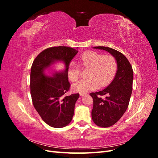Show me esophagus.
Listing matches in <instances>:
<instances>
[{
	"instance_id": "esophagus-1",
	"label": "esophagus",
	"mask_w": 158,
	"mask_h": 158,
	"mask_svg": "<svg viewBox=\"0 0 158 158\" xmlns=\"http://www.w3.org/2000/svg\"><path fill=\"white\" fill-rule=\"evenodd\" d=\"M80 96H82V97H83V96H84V95H85L84 94H80Z\"/></svg>"
}]
</instances>
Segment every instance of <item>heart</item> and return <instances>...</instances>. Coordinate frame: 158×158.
Instances as JSON below:
<instances>
[{
	"instance_id": "heart-1",
	"label": "heart",
	"mask_w": 158,
	"mask_h": 158,
	"mask_svg": "<svg viewBox=\"0 0 158 158\" xmlns=\"http://www.w3.org/2000/svg\"><path fill=\"white\" fill-rule=\"evenodd\" d=\"M80 63L84 68H89L88 79L82 80L73 85V89L80 94L96 89L99 85L106 86L111 82L116 74L117 64L111 55H103L95 51H86L80 56ZM68 76L72 82L77 81L80 76L79 65L71 62L68 67Z\"/></svg>"
}]
</instances>
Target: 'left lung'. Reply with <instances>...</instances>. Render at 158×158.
I'll list each match as a JSON object with an SVG mask.
<instances>
[{
    "label": "left lung",
    "instance_id": "left-lung-1",
    "mask_svg": "<svg viewBox=\"0 0 158 158\" xmlns=\"http://www.w3.org/2000/svg\"><path fill=\"white\" fill-rule=\"evenodd\" d=\"M94 49L106 51L117 61V70L112 82L104 89L91 93L94 99L92 120L101 127H109L115 124L125 113L132 90L133 70L126 56L119 51L107 47H94ZM108 95L103 100L101 95Z\"/></svg>",
    "mask_w": 158,
    "mask_h": 158
}]
</instances>
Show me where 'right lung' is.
<instances>
[{"label": "right lung", "instance_id": "add662e5", "mask_svg": "<svg viewBox=\"0 0 158 158\" xmlns=\"http://www.w3.org/2000/svg\"><path fill=\"white\" fill-rule=\"evenodd\" d=\"M76 49L59 46L46 49L37 56L32 64L30 74V89L33 106L47 125L54 128H63L73 119L75 103L79 94L65 96L70 83L68 67ZM58 61L65 64L63 71H55L52 65ZM47 71H51V76Z\"/></svg>", "mask_w": 158, "mask_h": 158}]
</instances>
